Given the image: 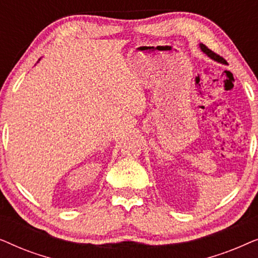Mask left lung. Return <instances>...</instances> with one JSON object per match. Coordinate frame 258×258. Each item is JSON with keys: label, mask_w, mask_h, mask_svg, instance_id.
I'll return each instance as SVG.
<instances>
[{"label": "left lung", "mask_w": 258, "mask_h": 258, "mask_svg": "<svg viewBox=\"0 0 258 258\" xmlns=\"http://www.w3.org/2000/svg\"><path fill=\"white\" fill-rule=\"evenodd\" d=\"M200 47H201V49H202V50L206 52V54L209 56V57H211L213 59H215V61H217V62H221V63H227L225 62V59L223 58V57H221L220 55H217L216 52H214L213 50H210L209 48L207 47V45H204V44H200Z\"/></svg>", "instance_id": "left-lung-1"}]
</instances>
